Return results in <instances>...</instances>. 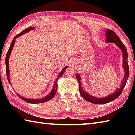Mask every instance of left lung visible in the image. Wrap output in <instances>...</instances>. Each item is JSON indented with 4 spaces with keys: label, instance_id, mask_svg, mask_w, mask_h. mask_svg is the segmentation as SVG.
Listing matches in <instances>:
<instances>
[{
    "label": "left lung",
    "instance_id": "left-lung-1",
    "mask_svg": "<svg viewBox=\"0 0 135 135\" xmlns=\"http://www.w3.org/2000/svg\"><path fill=\"white\" fill-rule=\"evenodd\" d=\"M106 42L108 43H114L116 45H117L120 49H121L123 52V68H124V76L123 80L122 81V85L120 87V88L117 89V90L115 91L113 93L108 95V97H105L103 98H96L93 97V96L88 94V93L84 92L83 89L81 86V82H80V77L79 74L77 75V80L79 83V88L80 93L81 97H83L84 99L87 101L91 102V103L95 104H104L108 103L113 101L116 98H117L122 93L123 89L126 84L127 80L128 77L129 76V67L127 62V51L126 47L124 45L121 41L120 38L118 37L117 35L115 33V32L111 30H107L106 32Z\"/></svg>",
    "mask_w": 135,
    "mask_h": 135
}]
</instances>
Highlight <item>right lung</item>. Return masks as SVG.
Instances as JSON below:
<instances>
[{
	"label": "right lung",
	"instance_id": "1",
	"mask_svg": "<svg viewBox=\"0 0 135 135\" xmlns=\"http://www.w3.org/2000/svg\"><path fill=\"white\" fill-rule=\"evenodd\" d=\"M34 28H35L34 27H30V28H27L26 29H25L24 30L21 31V33H19L18 35L16 36L15 37L13 38V39L12 40V42H11V43L9 48V49H8V51L7 52V54H6V59H5V64H6V76H7L8 80L9 82V83H10V78H9V58L10 54L11 53V52H12V50L13 49V45H14V43H15V38H17L18 37H19V36H21L22 35H23V34L27 33V32H28V31H30V30H33ZM68 68V67H65L64 68H63V70L61 71L60 73H59V74H58V77H57V79H56L55 81L53 89H52V90L51 91V93H50L47 96H46V97L42 98V99H27V98H25L24 97H21V96H20L19 95H18V96L20 98H21V99H22V100H24V101H26L27 102H28V103H31V104L43 103V102H45L48 101V100H50L55 97V95H56L57 89H58V83H57V81H58V80L64 74V73L66 68Z\"/></svg>",
	"mask_w": 135,
	"mask_h": 135
}]
</instances>
